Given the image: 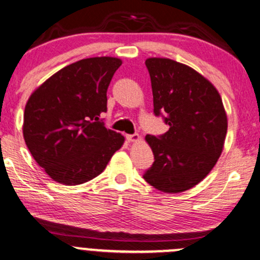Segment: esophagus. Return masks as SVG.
<instances>
[{"instance_id":"1","label":"esophagus","mask_w":260,"mask_h":260,"mask_svg":"<svg viewBox=\"0 0 260 260\" xmlns=\"http://www.w3.org/2000/svg\"><path fill=\"white\" fill-rule=\"evenodd\" d=\"M126 138L128 142H137L139 139V136L137 133L134 134H126Z\"/></svg>"}]
</instances>
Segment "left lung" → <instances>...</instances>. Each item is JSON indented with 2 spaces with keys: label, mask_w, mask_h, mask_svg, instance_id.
Here are the masks:
<instances>
[{
  "label": "left lung",
  "mask_w": 260,
  "mask_h": 260,
  "mask_svg": "<svg viewBox=\"0 0 260 260\" xmlns=\"http://www.w3.org/2000/svg\"><path fill=\"white\" fill-rule=\"evenodd\" d=\"M151 80L154 115L169 131L145 137L154 154L143 177L166 193L198 184L222 151L228 117L220 94L209 80L186 64L169 58L145 61Z\"/></svg>",
  "instance_id": "8db88e82"
}]
</instances>
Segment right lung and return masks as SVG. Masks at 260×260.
I'll return each mask as SVG.
<instances>
[{
    "label": "right lung",
    "instance_id": "obj_1",
    "mask_svg": "<svg viewBox=\"0 0 260 260\" xmlns=\"http://www.w3.org/2000/svg\"><path fill=\"white\" fill-rule=\"evenodd\" d=\"M122 64L115 57L80 59L50 77L25 105L23 136L32 157L58 183L100 175L124 138L107 129V88Z\"/></svg>",
    "mask_w": 260,
    "mask_h": 260
}]
</instances>
